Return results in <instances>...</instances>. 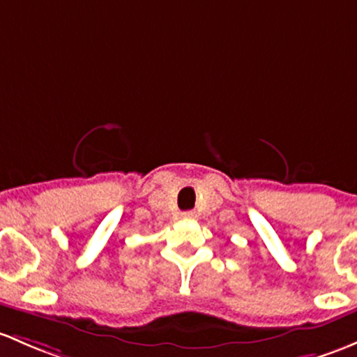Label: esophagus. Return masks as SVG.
I'll return each instance as SVG.
<instances>
[{
  "mask_svg": "<svg viewBox=\"0 0 357 357\" xmlns=\"http://www.w3.org/2000/svg\"><path fill=\"white\" fill-rule=\"evenodd\" d=\"M181 217L183 219H195V217H197V213H195L193 210H188V212H183Z\"/></svg>",
  "mask_w": 357,
  "mask_h": 357,
  "instance_id": "obj_1",
  "label": "esophagus"
}]
</instances>
